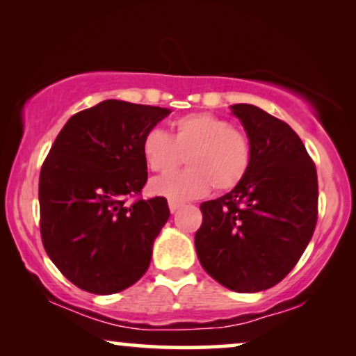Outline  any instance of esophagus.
Instances as JSON below:
<instances>
[{
	"instance_id": "obj_1",
	"label": "esophagus",
	"mask_w": 356,
	"mask_h": 356,
	"mask_svg": "<svg viewBox=\"0 0 356 356\" xmlns=\"http://www.w3.org/2000/svg\"><path fill=\"white\" fill-rule=\"evenodd\" d=\"M183 206V204L181 202H178V201H173V199H170V201H168V207H170V212H177L178 211V209L179 207H181Z\"/></svg>"
}]
</instances>
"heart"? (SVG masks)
I'll return each mask as SVG.
<instances>
[{"instance_id": "obj_1", "label": "heart", "mask_w": 356, "mask_h": 356, "mask_svg": "<svg viewBox=\"0 0 356 356\" xmlns=\"http://www.w3.org/2000/svg\"><path fill=\"white\" fill-rule=\"evenodd\" d=\"M143 157L152 172L167 173L177 168L186 155L183 172L155 178V194L173 201L202 197L213 186L232 191L246 177L251 165L250 140L230 121L211 113H191L173 123L172 134L159 128L144 134Z\"/></svg>"}]
</instances>
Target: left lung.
Instances as JSON below:
<instances>
[{
    "instance_id": "1",
    "label": "left lung",
    "mask_w": 356,
    "mask_h": 356,
    "mask_svg": "<svg viewBox=\"0 0 356 356\" xmlns=\"http://www.w3.org/2000/svg\"><path fill=\"white\" fill-rule=\"evenodd\" d=\"M251 145L243 181L201 204L194 236L204 270L238 293L279 284L296 266L318 222V173L298 134L250 104L232 105Z\"/></svg>"
}]
</instances>
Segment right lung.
<instances>
[{
	"instance_id": "obj_1",
	"label": "right lung",
	"mask_w": 356,
	"mask_h": 356,
	"mask_svg": "<svg viewBox=\"0 0 356 356\" xmlns=\"http://www.w3.org/2000/svg\"><path fill=\"white\" fill-rule=\"evenodd\" d=\"M168 108L104 100L72 115L42 165L38 183L45 251L79 289L111 295L149 269L170 217L165 197L138 199L147 181L144 134Z\"/></svg>"
}]
</instances>
